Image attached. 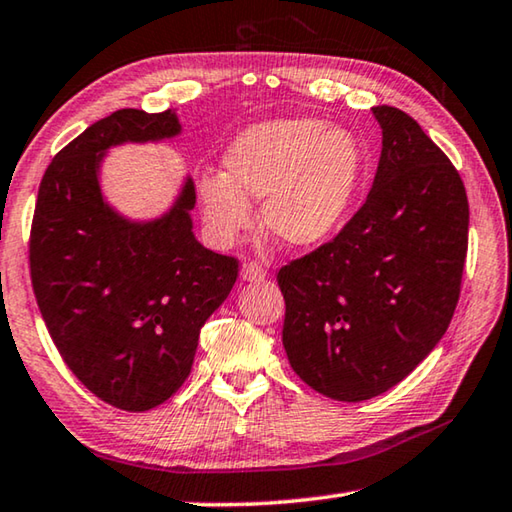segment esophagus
I'll list each match as a JSON object with an SVG mask.
<instances>
[{
	"label": "esophagus",
	"mask_w": 512,
	"mask_h": 512,
	"mask_svg": "<svg viewBox=\"0 0 512 512\" xmlns=\"http://www.w3.org/2000/svg\"><path fill=\"white\" fill-rule=\"evenodd\" d=\"M266 278V271L262 269V266H257L255 262H248L241 266V280L243 282H259Z\"/></svg>",
	"instance_id": "obj_1"
}]
</instances>
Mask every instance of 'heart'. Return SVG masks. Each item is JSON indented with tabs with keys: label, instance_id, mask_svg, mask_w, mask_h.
I'll return each mask as SVG.
<instances>
[{
	"label": "heart",
	"instance_id": "obj_1",
	"mask_svg": "<svg viewBox=\"0 0 512 512\" xmlns=\"http://www.w3.org/2000/svg\"><path fill=\"white\" fill-rule=\"evenodd\" d=\"M225 173L198 182L202 216L223 246L255 223L248 198L264 200L262 223L287 248H316L342 230L367 170L362 143L319 118L253 125L230 143Z\"/></svg>",
	"mask_w": 512,
	"mask_h": 512
}]
</instances>
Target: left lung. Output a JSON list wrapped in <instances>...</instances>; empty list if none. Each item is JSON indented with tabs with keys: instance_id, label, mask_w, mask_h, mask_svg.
Wrapping results in <instances>:
<instances>
[{
	"instance_id": "8db88e82",
	"label": "left lung",
	"mask_w": 512,
	"mask_h": 512,
	"mask_svg": "<svg viewBox=\"0 0 512 512\" xmlns=\"http://www.w3.org/2000/svg\"><path fill=\"white\" fill-rule=\"evenodd\" d=\"M383 150L342 232L278 273L291 369L335 401H367L417 369L449 328L467 257L458 170L417 120L373 107Z\"/></svg>"
}]
</instances>
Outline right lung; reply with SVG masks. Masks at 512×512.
Masks as SVG:
<instances>
[{"instance_id":"obj_1","label":"right lung","mask_w":512,"mask_h":512,"mask_svg":"<svg viewBox=\"0 0 512 512\" xmlns=\"http://www.w3.org/2000/svg\"><path fill=\"white\" fill-rule=\"evenodd\" d=\"M177 136L175 109L97 120L45 170L31 225V282L61 358L97 399L127 412L157 408L182 387L202 326L237 282V259L193 234L191 175L148 218L127 216L104 193L113 148Z\"/></svg>"}]
</instances>
